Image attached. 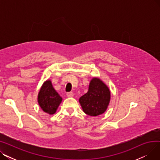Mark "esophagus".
<instances>
[{
    "label": "esophagus",
    "instance_id": "esophagus-1",
    "mask_svg": "<svg viewBox=\"0 0 160 160\" xmlns=\"http://www.w3.org/2000/svg\"><path fill=\"white\" fill-rule=\"evenodd\" d=\"M67 97H72L74 96V94L72 92H68V93H67Z\"/></svg>",
    "mask_w": 160,
    "mask_h": 160
}]
</instances>
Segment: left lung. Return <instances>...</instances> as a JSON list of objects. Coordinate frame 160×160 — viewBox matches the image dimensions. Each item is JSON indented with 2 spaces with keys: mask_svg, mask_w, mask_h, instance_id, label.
Returning <instances> with one entry per match:
<instances>
[{
  "mask_svg": "<svg viewBox=\"0 0 160 160\" xmlns=\"http://www.w3.org/2000/svg\"><path fill=\"white\" fill-rule=\"evenodd\" d=\"M110 100V91L99 78H93L90 82L88 93L82 96L79 102L85 113L97 116L105 112Z\"/></svg>",
  "mask_w": 160,
  "mask_h": 160,
  "instance_id": "1",
  "label": "left lung"
}]
</instances>
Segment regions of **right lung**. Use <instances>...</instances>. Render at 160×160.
Instances as JSON below:
<instances>
[{"label":"right lung","mask_w":160,"mask_h":160,"mask_svg":"<svg viewBox=\"0 0 160 160\" xmlns=\"http://www.w3.org/2000/svg\"><path fill=\"white\" fill-rule=\"evenodd\" d=\"M62 98L52 87L51 81L47 80L41 86L38 96L39 105L43 112L52 115L56 113Z\"/></svg>","instance_id":"add662e5"}]
</instances>
